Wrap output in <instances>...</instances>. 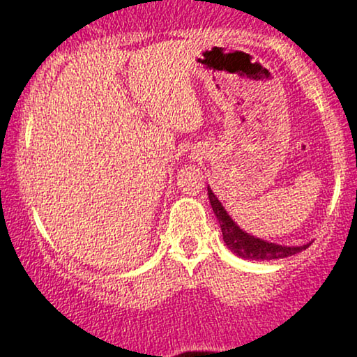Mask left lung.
Wrapping results in <instances>:
<instances>
[{"mask_svg": "<svg viewBox=\"0 0 357 357\" xmlns=\"http://www.w3.org/2000/svg\"><path fill=\"white\" fill-rule=\"evenodd\" d=\"M208 190V199L210 205H212L215 217H217L220 228H222L223 241L228 246V250H231L236 257L243 259H255V261H265V259H280V258H288L291 255H296L306 250L311 243L301 245V246H286L271 243L258 236L250 235L245 230L236 225L233 222V218L227 213L225 206L222 205V202L217 199V195L212 192V188L206 187Z\"/></svg>", "mask_w": 357, "mask_h": 357, "instance_id": "left-lung-1", "label": "left lung"}]
</instances>
